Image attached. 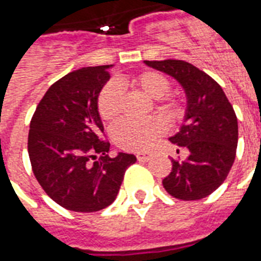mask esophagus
Returning <instances> with one entry per match:
<instances>
[{
    "label": "esophagus",
    "mask_w": 261,
    "mask_h": 261,
    "mask_svg": "<svg viewBox=\"0 0 261 261\" xmlns=\"http://www.w3.org/2000/svg\"><path fill=\"white\" fill-rule=\"evenodd\" d=\"M149 159H150V153H146V151H141V153L137 154V160H138V161H143V163H145V161H147Z\"/></svg>",
    "instance_id": "obj_1"
}]
</instances>
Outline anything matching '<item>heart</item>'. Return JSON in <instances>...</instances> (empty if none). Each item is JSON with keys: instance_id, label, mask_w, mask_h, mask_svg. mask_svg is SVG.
<instances>
[{"instance_id": "heart-1", "label": "heart", "mask_w": 261, "mask_h": 261, "mask_svg": "<svg viewBox=\"0 0 261 261\" xmlns=\"http://www.w3.org/2000/svg\"><path fill=\"white\" fill-rule=\"evenodd\" d=\"M128 84L135 89L141 90L150 98H161L171 90V81L159 71L147 70L128 80ZM122 96L116 84L110 83L102 88L98 96V114L102 120L111 122L120 112ZM164 110L169 115H174L177 108L173 102H165ZM164 131L163 123L157 119H149L145 122L120 120L112 127L111 137L120 149L124 150H143Z\"/></svg>"}]
</instances>
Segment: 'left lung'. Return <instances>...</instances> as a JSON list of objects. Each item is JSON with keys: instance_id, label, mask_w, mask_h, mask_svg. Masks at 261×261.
I'll return each instance as SVG.
<instances>
[{"instance_id": "left-lung-1", "label": "left lung", "mask_w": 261, "mask_h": 261, "mask_svg": "<svg viewBox=\"0 0 261 261\" xmlns=\"http://www.w3.org/2000/svg\"><path fill=\"white\" fill-rule=\"evenodd\" d=\"M145 63L173 77L187 96L184 123L169 141L188 155L184 161L172 159L164 188L181 200L206 198L225 181L234 163L239 142L234 110L219 84L194 65L178 59Z\"/></svg>"}]
</instances>
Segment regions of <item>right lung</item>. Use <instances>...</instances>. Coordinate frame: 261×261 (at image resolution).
I'll use <instances>...</instances> for the list:
<instances>
[{
	"label": "right lung",
	"mask_w": 261,
	"mask_h": 261,
	"mask_svg": "<svg viewBox=\"0 0 261 261\" xmlns=\"http://www.w3.org/2000/svg\"><path fill=\"white\" fill-rule=\"evenodd\" d=\"M112 65L83 67L48 88L31 119L28 154L35 177L66 210L94 213L116 199L134 154L110 157L98 115L100 90Z\"/></svg>",
	"instance_id": "1"
}]
</instances>
